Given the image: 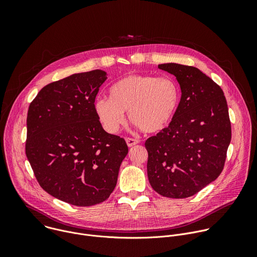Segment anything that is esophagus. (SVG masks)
<instances>
[{"label":"esophagus","instance_id":"obj_1","mask_svg":"<svg viewBox=\"0 0 257 257\" xmlns=\"http://www.w3.org/2000/svg\"><path fill=\"white\" fill-rule=\"evenodd\" d=\"M126 142H127V145L129 146V148H131V146L136 145V144L139 142V140H138V139H134V138L127 137V138H126Z\"/></svg>","mask_w":257,"mask_h":257}]
</instances>
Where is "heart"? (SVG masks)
Instances as JSON below:
<instances>
[{
    "mask_svg": "<svg viewBox=\"0 0 257 257\" xmlns=\"http://www.w3.org/2000/svg\"><path fill=\"white\" fill-rule=\"evenodd\" d=\"M180 102L178 83L169 76L130 74L109 87V96H97L93 109L103 128L116 133L130 121L145 133L164 130L173 120Z\"/></svg>",
    "mask_w": 257,
    "mask_h": 257,
    "instance_id": "b5f03b06",
    "label": "heart"
}]
</instances>
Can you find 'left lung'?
Masks as SVG:
<instances>
[{"instance_id":"left-lung-1","label":"left lung","mask_w":257,"mask_h":257,"mask_svg":"<svg viewBox=\"0 0 257 257\" xmlns=\"http://www.w3.org/2000/svg\"><path fill=\"white\" fill-rule=\"evenodd\" d=\"M159 68L175 75L182 91L170 125L145 141L152 187L169 198L190 197L222 173L231 122L222 88L199 69L175 63Z\"/></svg>"}]
</instances>
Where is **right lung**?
<instances>
[{"mask_svg":"<svg viewBox=\"0 0 257 257\" xmlns=\"http://www.w3.org/2000/svg\"><path fill=\"white\" fill-rule=\"evenodd\" d=\"M106 79L102 70L46 85L30 102L25 153L41 187L76 206H90L114 191L128 154L124 138L106 133L93 102Z\"/></svg>","mask_w":257,"mask_h":257,"instance_id":"add662e5","label":"right lung"}]
</instances>
